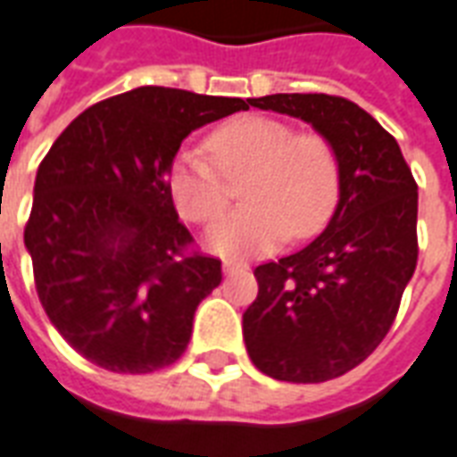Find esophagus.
<instances>
[{"label": "esophagus", "instance_id": "obj_1", "mask_svg": "<svg viewBox=\"0 0 457 457\" xmlns=\"http://www.w3.org/2000/svg\"><path fill=\"white\" fill-rule=\"evenodd\" d=\"M222 271L232 276V273H239V271H246V263H237V262H225L222 263Z\"/></svg>", "mask_w": 457, "mask_h": 457}]
</instances>
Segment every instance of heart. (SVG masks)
I'll use <instances>...</instances> for the list:
<instances>
[{
  "mask_svg": "<svg viewBox=\"0 0 457 457\" xmlns=\"http://www.w3.org/2000/svg\"><path fill=\"white\" fill-rule=\"evenodd\" d=\"M211 157L184 147L169 171V194L184 218L211 222L228 205V179L245 177V208L205 232L211 252L252 259L273 252L288 235L310 237L332 218L339 198V164L320 135H297L266 116L229 120L208 137ZM220 169L218 170L217 167Z\"/></svg>",
  "mask_w": 457,
  "mask_h": 457,
  "instance_id": "obj_1",
  "label": "heart"
}]
</instances>
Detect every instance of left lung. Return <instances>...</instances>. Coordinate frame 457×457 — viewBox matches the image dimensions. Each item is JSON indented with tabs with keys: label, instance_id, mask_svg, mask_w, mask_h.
<instances>
[{
	"label": "left lung",
	"instance_id": "obj_1",
	"mask_svg": "<svg viewBox=\"0 0 457 457\" xmlns=\"http://www.w3.org/2000/svg\"><path fill=\"white\" fill-rule=\"evenodd\" d=\"M249 106L305 120L339 164V201L320 237L256 266L242 314L246 353L286 383H324L363 363L390 332L417 269V181L397 140L353 101L271 94Z\"/></svg>",
	"mask_w": 457,
	"mask_h": 457
}]
</instances>
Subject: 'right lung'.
<instances>
[{
  "mask_svg": "<svg viewBox=\"0 0 457 457\" xmlns=\"http://www.w3.org/2000/svg\"><path fill=\"white\" fill-rule=\"evenodd\" d=\"M249 101L137 87L67 125L40 162L23 242L40 305L60 337L113 373H152L188 346L195 307L222 280L186 254L169 171L203 125Z\"/></svg>",
  "mask_w": 457,
  "mask_h": 457,
  "instance_id": "right-lung-1",
  "label": "right lung"
}]
</instances>
